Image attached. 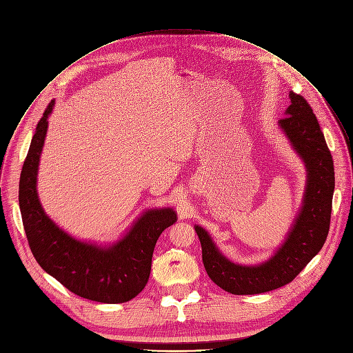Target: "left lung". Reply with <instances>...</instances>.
<instances>
[{"label":"left lung","instance_id":"left-lung-1","mask_svg":"<svg viewBox=\"0 0 353 353\" xmlns=\"http://www.w3.org/2000/svg\"><path fill=\"white\" fill-rule=\"evenodd\" d=\"M290 97L287 117L281 118L278 125L303 160L307 179L299 214L284 243L267 261L242 265L228 260L208 232L194 225L207 275L234 295L263 294L290 284L321 250L328 235L335 186L332 157L309 103L294 92Z\"/></svg>","mask_w":353,"mask_h":353}]
</instances>
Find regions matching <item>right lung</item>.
I'll return each instance as SVG.
<instances>
[{
    "label": "right lung",
    "instance_id": "right-lung-1",
    "mask_svg": "<svg viewBox=\"0 0 353 353\" xmlns=\"http://www.w3.org/2000/svg\"><path fill=\"white\" fill-rule=\"evenodd\" d=\"M54 100L37 123L19 181V207L30 250L40 267L75 295L101 303H123L146 287L156 242L176 221L170 208H152L111 246L82 242L62 231L37 194V171Z\"/></svg>",
    "mask_w": 353,
    "mask_h": 353
}]
</instances>
